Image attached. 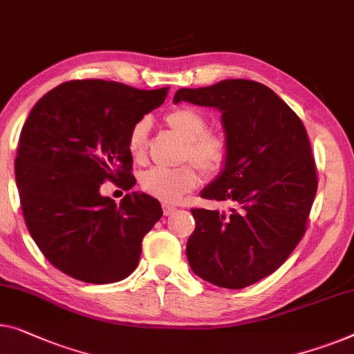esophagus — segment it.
I'll return each mask as SVG.
<instances>
[{
	"mask_svg": "<svg viewBox=\"0 0 354 354\" xmlns=\"http://www.w3.org/2000/svg\"><path fill=\"white\" fill-rule=\"evenodd\" d=\"M177 209L174 206H169V204H162V212H165V215H172L176 214Z\"/></svg>",
	"mask_w": 354,
	"mask_h": 354,
	"instance_id": "34e87169",
	"label": "esophagus"
}]
</instances>
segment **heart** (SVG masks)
Here are the masks:
<instances>
[{
    "instance_id": "obj_1",
    "label": "heart",
    "mask_w": 354,
    "mask_h": 354,
    "mask_svg": "<svg viewBox=\"0 0 354 354\" xmlns=\"http://www.w3.org/2000/svg\"><path fill=\"white\" fill-rule=\"evenodd\" d=\"M172 132L185 142L183 161H192L204 176H217L227 166L230 143L222 132L209 131L206 116L189 106H178L165 116ZM150 121L142 118L131 127L127 150L136 162L147 161ZM199 176L192 165L177 169H150L140 176V188L162 203H178L187 193L196 188Z\"/></svg>"
}]
</instances>
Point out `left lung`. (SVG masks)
Wrapping results in <instances>:
<instances>
[{
  "label": "left lung",
  "instance_id": "left-lung-1",
  "mask_svg": "<svg viewBox=\"0 0 354 354\" xmlns=\"http://www.w3.org/2000/svg\"><path fill=\"white\" fill-rule=\"evenodd\" d=\"M222 111L230 156L201 198L228 212L194 207L187 243L193 273L218 288L243 289L266 278L306 232L317 174L304 122L286 102L252 80L178 89L174 102Z\"/></svg>",
  "mask_w": 354,
  "mask_h": 354
}]
</instances>
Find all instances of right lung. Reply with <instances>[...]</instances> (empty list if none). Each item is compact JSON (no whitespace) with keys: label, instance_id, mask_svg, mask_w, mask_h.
I'll return each mask as SVG.
<instances>
[{"label":"right lung","instance_id":"1","mask_svg":"<svg viewBox=\"0 0 354 354\" xmlns=\"http://www.w3.org/2000/svg\"><path fill=\"white\" fill-rule=\"evenodd\" d=\"M167 92L73 80L30 111L14 165L20 206L35 243L62 273L109 284L139 265L143 236L162 215L160 201L127 193L118 206L99 189L106 180L124 192L136 185L127 136Z\"/></svg>","mask_w":354,"mask_h":354}]
</instances>
